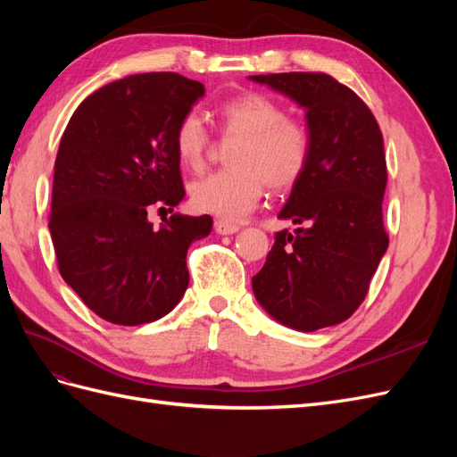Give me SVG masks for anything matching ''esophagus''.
Segmentation results:
<instances>
[{
  "label": "esophagus",
  "instance_id": "obj_1",
  "mask_svg": "<svg viewBox=\"0 0 457 457\" xmlns=\"http://www.w3.org/2000/svg\"><path fill=\"white\" fill-rule=\"evenodd\" d=\"M238 230H240V227L234 225V223H228V220H223V219L215 220V232L220 234V237H228V234H234Z\"/></svg>",
  "mask_w": 457,
  "mask_h": 457
}]
</instances>
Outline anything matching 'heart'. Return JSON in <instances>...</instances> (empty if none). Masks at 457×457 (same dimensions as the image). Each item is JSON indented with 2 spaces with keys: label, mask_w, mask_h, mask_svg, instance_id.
<instances>
[{
  "label": "heart",
  "mask_w": 457,
  "mask_h": 457,
  "mask_svg": "<svg viewBox=\"0 0 457 457\" xmlns=\"http://www.w3.org/2000/svg\"><path fill=\"white\" fill-rule=\"evenodd\" d=\"M228 150L230 170L213 173L190 187V204L223 220H242L255 210L265 183L272 190L292 188L311 160V133L305 123L284 114L282 104L262 93H242L215 110ZM210 133L196 112L177 123L175 154L188 171H202L210 150Z\"/></svg>",
  "instance_id": "heart-1"
}]
</instances>
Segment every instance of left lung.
<instances>
[{"label":"left lung","mask_w":457,"mask_h":457,"mask_svg":"<svg viewBox=\"0 0 457 457\" xmlns=\"http://www.w3.org/2000/svg\"><path fill=\"white\" fill-rule=\"evenodd\" d=\"M307 110L311 160L252 286L276 322L299 331L336 326L361 307L389 245L383 227V135L366 103L324 72L250 76Z\"/></svg>","instance_id":"obj_1"}]
</instances>
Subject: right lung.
I'll return each mask as SVG.
<instances>
[{
    "mask_svg": "<svg viewBox=\"0 0 457 457\" xmlns=\"http://www.w3.org/2000/svg\"><path fill=\"white\" fill-rule=\"evenodd\" d=\"M204 91L175 72L128 76L91 93L62 133L51 240L64 282L106 322H154L187 292L188 245L213 220L173 213L154 228L148 212L185 198L173 135Z\"/></svg>",
    "mask_w": 457,
    "mask_h": 457,
    "instance_id": "1",
    "label": "right lung"
}]
</instances>
